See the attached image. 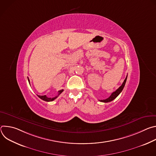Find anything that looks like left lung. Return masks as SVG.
Wrapping results in <instances>:
<instances>
[{
    "mask_svg": "<svg viewBox=\"0 0 156 156\" xmlns=\"http://www.w3.org/2000/svg\"><path fill=\"white\" fill-rule=\"evenodd\" d=\"M126 79H127V76H126V78L125 79L124 81L123 82L122 84L117 89V90L113 92L109 98H107L106 99H104V100H99V101L102 102H109L110 101H113L114 99H115L120 94V93L122 91L123 89V87H124V86L125 85V83H126Z\"/></svg>",
    "mask_w": 156,
    "mask_h": 156,
    "instance_id": "1",
    "label": "left lung"
}]
</instances>
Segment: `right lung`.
<instances>
[{"mask_svg": "<svg viewBox=\"0 0 156 156\" xmlns=\"http://www.w3.org/2000/svg\"><path fill=\"white\" fill-rule=\"evenodd\" d=\"M28 80L29 83H30V80H29L28 78ZM63 91V90H62L58 91V95H57L56 97H54V98H48V97H47L46 95H44V96H39V95H37V96H38L40 99H41L42 100H43V101H47V102H50V101H52L55 100Z\"/></svg>", "mask_w": 156, "mask_h": 156, "instance_id": "1", "label": "right lung"}]
</instances>
